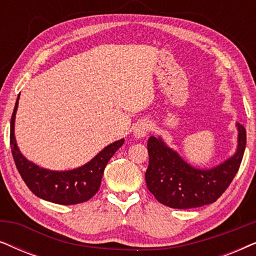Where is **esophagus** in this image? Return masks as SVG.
Segmentation results:
<instances>
[{"instance_id": "34e87169", "label": "esophagus", "mask_w": 256, "mask_h": 256, "mask_svg": "<svg viewBox=\"0 0 256 256\" xmlns=\"http://www.w3.org/2000/svg\"><path fill=\"white\" fill-rule=\"evenodd\" d=\"M150 130H152V124L149 121H141L135 126L132 135L135 136V138H142L146 136Z\"/></svg>"}]
</instances>
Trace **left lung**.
I'll return each mask as SVG.
<instances>
[{
	"label": "left lung",
	"instance_id": "8db88e82",
	"mask_svg": "<svg viewBox=\"0 0 256 256\" xmlns=\"http://www.w3.org/2000/svg\"><path fill=\"white\" fill-rule=\"evenodd\" d=\"M236 149L216 166L202 169L186 162L160 136L148 140L149 166L146 182L160 204L171 208H194L214 202L233 180L246 148V129L236 124Z\"/></svg>",
	"mask_w": 256,
	"mask_h": 256
}]
</instances>
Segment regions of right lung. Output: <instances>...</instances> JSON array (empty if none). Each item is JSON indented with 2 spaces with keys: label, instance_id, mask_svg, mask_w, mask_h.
Wrapping results in <instances>:
<instances>
[{
  "label": "right lung",
  "instance_id": "right-lung-1",
  "mask_svg": "<svg viewBox=\"0 0 256 256\" xmlns=\"http://www.w3.org/2000/svg\"><path fill=\"white\" fill-rule=\"evenodd\" d=\"M17 96L10 121V146L18 172L31 192L43 200L60 205H73L87 202L100 188L101 178L108 160L124 143L118 140L96 154L82 166L71 170H50L34 164L20 152L15 138V118L18 108Z\"/></svg>",
  "mask_w": 256,
  "mask_h": 256
}]
</instances>
